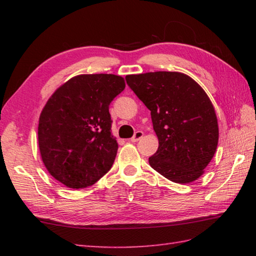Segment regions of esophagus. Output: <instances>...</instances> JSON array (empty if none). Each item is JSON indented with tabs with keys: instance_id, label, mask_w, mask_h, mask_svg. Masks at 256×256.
<instances>
[{
	"instance_id": "obj_1",
	"label": "esophagus",
	"mask_w": 256,
	"mask_h": 256,
	"mask_svg": "<svg viewBox=\"0 0 256 256\" xmlns=\"http://www.w3.org/2000/svg\"><path fill=\"white\" fill-rule=\"evenodd\" d=\"M143 135H144V133L142 131H136V132L134 133L131 140H132V142H138V140H140V138H143Z\"/></svg>"
}]
</instances>
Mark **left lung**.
<instances>
[{"label":"left lung","instance_id":"left-lung-1","mask_svg":"<svg viewBox=\"0 0 256 256\" xmlns=\"http://www.w3.org/2000/svg\"><path fill=\"white\" fill-rule=\"evenodd\" d=\"M126 84L150 111L158 150L152 168L177 184L204 174L219 140L214 108L204 90L189 76L176 72L128 74Z\"/></svg>","mask_w":256,"mask_h":256}]
</instances>
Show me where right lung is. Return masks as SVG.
<instances>
[{"label":"right lung","mask_w":256,"mask_h":256,"mask_svg":"<svg viewBox=\"0 0 256 256\" xmlns=\"http://www.w3.org/2000/svg\"><path fill=\"white\" fill-rule=\"evenodd\" d=\"M124 88L120 76L79 74L48 99L40 116L38 145L56 180L86 188L111 170L118 146L108 106Z\"/></svg>","instance_id":"1"}]
</instances>
